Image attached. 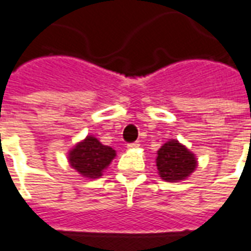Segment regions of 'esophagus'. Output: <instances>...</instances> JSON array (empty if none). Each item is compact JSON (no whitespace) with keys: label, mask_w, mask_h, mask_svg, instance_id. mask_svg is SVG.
Segmentation results:
<instances>
[{"label":"esophagus","mask_w":251,"mask_h":251,"mask_svg":"<svg viewBox=\"0 0 251 251\" xmlns=\"http://www.w3.org/2000/svg\"><path fill=\"white\" fill-rule=\"evenodd\" d=\"M138 147H140L138 142H130V144H127V148H129V149H136V148Z\"/></svg>","instance_id":"34e87169"}]
</instances>
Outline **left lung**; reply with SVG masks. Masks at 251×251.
Listing matches in <instances>:
<instances>
[{"label": "left lung", "mask_w": 251, "mask_h": 251, "mask_svg": "<svg viewBox=\"0 0 251 251\" xmlns=\"http://www.w3.org/2000/svg\"><path fill=\"white\" fill-rule=\"evenodd\" d=\"M156 165L161 179L177 183L194 172L198 161L194 153L189 152L184 145L176 140H171L157 151Z\"/></svg>", "instance_id": "8db88e82"}]
</instances>
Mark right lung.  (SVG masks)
<instances>
[{"mask_svg": "<svg viewBox=\"0 0 251 251\" xmlns=\"http://www.w3.org/2000/svg\"><path fill=\"white\" fill-rule=\"evenodd\" d=\"M114 157V149L100 144L98 138L93 136H87L83 141L77 142L68 153L70 165L88 179L102 176V172Z\"/></svg>", "mask_w": 251, "mask_h": 251, "instance_id": "add662e5", "label": "right lung"}]
</instances>
